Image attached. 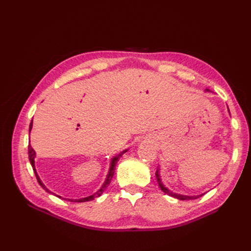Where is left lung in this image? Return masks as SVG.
I'll use <instances>...</instances> for the list:
<instances>
[{"instance_id": "8db88e82", "label": "left lung", "mask_w": 251, "mask_h": 251, "mask_svg": "<svg viewBox=\"0 0 251 251\" xmlns=\"http://www.w3.org/2000/svg\"><path fill=\"white\" fill-rule=\"evenodd\" d=\"M228 111H229V110H228ZM156 179H157V181H158L159 186H160V188L162 189V191H163L165 194H168V195L174 197V198H177V199H179V200H194V199H198L199 197L202 196V195H199V196H192V197H191V196H183V195L175 194V193L171 192L169 188H166V187L162 184V181H161V179H160V174H159V169H157V171H156Z\"/></svg>"}]
</instances>
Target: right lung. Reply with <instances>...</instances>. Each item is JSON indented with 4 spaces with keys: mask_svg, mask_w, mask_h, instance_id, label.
I'll list each match as a JSON object with an SVG mask.
<instances>
[{
    "mask_svg": "<svg viewBox=\"0 0 251 251\" xmlns=\"http://www.w3.org/2000/svg\"><path fill=\"white\" fill-rule=\"evenodd\" d=\"M31 128H32V121H31V124H30V126H29V133H30V131H31ZM126 151H126H121L120 154H118L117 156H115L114 157L113 159H112V161H111V165H110V170H109V174H108V176H107V179H105V181H104V183L102 184V186L100 187V191H97V193H95L94 195H92V196H89V197H86V198H81V199H76V200H73V199H68L69 200L70 202H87V201H91V200H94L95 198H97V197H100V196H101V194L104 192V189L107 188L108 186H109V184L111 183V180H112V178H113V176H114V172H115V165H116V163H117V161L119 160V158L123 156V154H125ZM28 154H29V161H30V163H31V165H32V169H33V172H34V174H35V177H36V179H37V182H39V184L45 189V191L46 192H48V193H50V194H52V192H50L49 189L45 186L43 183H42V181H41V179H40V177L37 176V174H36V171H35V168H34V158H35V151H34V150L31 148V146H30V143H29V146H28ZM58 198H60V196H57ZM65 200H67V199H65Z\"/></svg>",
    "mask_w": 251,
    "mask_h": 251,
    "instance_id": "add662e5",
    "label": "right lung"
}]
</instances>
